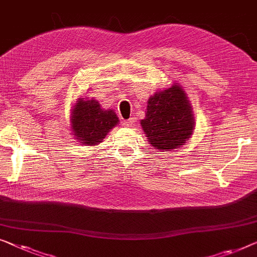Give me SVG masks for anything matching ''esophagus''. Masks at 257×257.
Masks as SVG:
<instances>
[{
	"instance_id": "34e87169",
	"label": "esophagus",
	"mask_w": 257,
	"mask_h": 257,
	"mask_svg": "<svg viewBox=\"0 0 257 257\" xmlns=\"http://www.w3.org/2000/svg\"><path fill=\"white\" fill-rule=\"evenodd\" d=\"M124 125L128 128L133 127V126H135V119H133V118H130V119L124 120Z\"/></svg>"
}]
</instances>
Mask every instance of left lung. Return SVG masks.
Returning <instances> with one entry per match:
<instances>
[{
    "label": "left lung",
    "mask_w": 257,
    "mask_h": 257,
    "mask_svg": "<svg viewBox=\"0 0 257 257\" xmlns=\"http://www.w3.org/2000/svg\"><path fill=\"white\" fill-rule=\"evenodd\" d=\"M141 126L156 150L169 151L181 147L193 130L191 106L183 89L173 85L152 96Z\"/></svg>",
    "instance_id": "obj_1"
}]
</instances>
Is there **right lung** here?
<instances>
[{
    "label": "right lung",
    "instance_id": "add662e5",
    "mask_svg": "<svg viewBox=\"0 0 257 257\" xmlns=\"http://www.w3.org/2000/svg\"><path fill=\"white\" fill-rule=\"evenodd\" d=\"M118 122L112 110H103L98 102L81 99L73 110L72 130L79 143L83 145H97Z\"/></svg>",
    "mask_w": 257,
    "mask_h": 257
}]
</instances>
